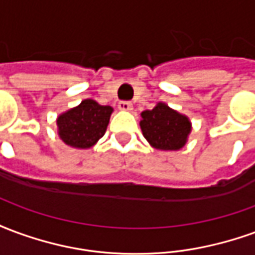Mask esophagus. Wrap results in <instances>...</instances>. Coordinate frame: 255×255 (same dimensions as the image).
Returning a JSON list of instances; mask_svg holds the SVG:
<instances>
[{
    "mask_svg": "<svg viewBox=\"0 0 255 255\" xmlns=\"http://www.w3.org/2000/svg\"><path fill=\"white\" fill-rule=\"evenodd\" d=\"M119 109L124 112L132 111V104H131L129 101H120V102H119Z\"/></svg>",
    "mask_w": 255,
    "mask_h": 255,
    "instance_id": "esophagus-1",
    "label": "esophagus"
}]
</instances>
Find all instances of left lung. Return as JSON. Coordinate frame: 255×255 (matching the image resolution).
<instances>
[{"label":"left lung","instance_id":"8db88e82","mask_svg":"<svg viewBox=\"0 0 255 255\" xmlns=\"http://www.w3.org/2000/svg\"><path fill=\"white\" fill-rule=\"evenodd\" d=\"M140 116L143 136L155 149L179 150L187 142L190 120L165 104L160 102L151 111L142 112Z\"/></svg>","mask_w":255,"mask_h":255}]
</instances>
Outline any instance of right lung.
Here are the masks:
<instances>
[{"instance_id": "1", "label": "right lung", "mask_w": 255, "mask_h": 255, "mask_svg": "<svg viewBox=\"0 0 255 255\" xmlns=\"http://www.w3.org/2000/svg\"><path fill=\"white\" fill-rule=\"evenodd\" d=\"M113 109L93 100H84L57 119L58 135L64 143L76 149H89L104 136Z\"/></svg>"}]
</instances>
